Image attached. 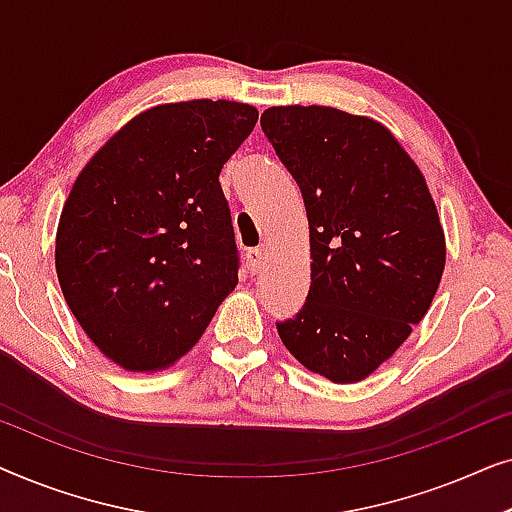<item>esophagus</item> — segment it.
Listing matches in <instances>:
<instances>
[{"label":"esophagus","mask_w":512,"mask_h":512,"mask_svg":"<svg viewBox=\"0 0 512 512\" xmlns=\"http://www.w3.org/2000/svg\"><path fill=\"white\" fill-rule=\"evenodd\" d=\"M263 256H265V249L263 247L247 249V265H249L251 272H258V268H261Z\"/></svg>","instance_id":"1"}]
</instances>
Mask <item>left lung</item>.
<instances>
[{
    "instance_id": "1",
    "label": "left lung",
    "mask_w": 512,
    "mask_h": 512,
    "mask_svg": "<svg viewBox=\"0 0 512 512\" xmlns=\"http://www.w3.org/2000/svg\"><path fill=\"white\" fill-rule=\"evenodd\" d=\"M261 128L303 193L312 284L284 347L335 384L366 380L424 319L445 270L429 186L382 123L333 107H270Z\"/></svg>"
}]
</instances>
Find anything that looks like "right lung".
<instances>
[{"instance_id": "right-lung-1", "label": "right lung", "mask_w": 512, "mask_h": 512, "mask_svg": "<svg viewBox=\"0 0 512 512\" xmlns=\"http://www.w3.org/2000/svg\"><path fill=\"white\" fill-rule=\"evenodd\" d=\"M256 121L242 102L158 104L125 123L76 177L55 270L76 321L121 368L172 366L237 286L219 174Z\"/></svg>"}]
</instances>
